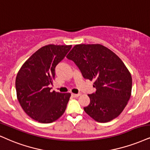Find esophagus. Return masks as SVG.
Instances as JSON below:
<instances>
[{
    "label": "esophagus",
    "mask_w": 150,
    "mask_h": 150,
    "mask_svg": "<svg viewBox=\"0 0 150 150\" xmlns=\"http://www.w3.org/2000/svg\"><path fill=\"white\" fill-rule=\"evenodd\" d=\"M71 96L73 97H79V96H81V94H74V93H72Z\"/></svg>",
    "instance_id": "esophagus-1"
}]
</instances>
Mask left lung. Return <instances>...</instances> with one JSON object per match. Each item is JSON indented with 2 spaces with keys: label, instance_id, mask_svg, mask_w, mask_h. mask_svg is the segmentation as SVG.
I'll return each instance as SVG.
<instances>
[{
  "label": "left lung",
  "instance_id": "1",
  "mask_svg": "<svg viewBox=\"0 0 150 150\" xmlns=\"http://www.w3.org/2000/svg\"><path fill=\"white\" fill-rule=\"evenodd\" d=\"M84 79L94 80L95 93L85 112L98 122H108L123 111L132 95V78L122 60L100 44H76L67 55Z\"/></svg>",
  "mask_w": 150,
  "mask_h": 150
}]
</instances>
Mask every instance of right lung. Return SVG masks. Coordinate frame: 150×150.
Segmentation results:
<instances>
[{"label":"right lung","mask_w":150,"mask_h":150,"mask_svg":"<svg viewBox=\"0 0 150 150\" xmlns=\"http://www.w3.org/2000/svg\"><path fill=\"white\" fill-rule=\"evenodd\" d=\"M71 45L49 44L38 49L20 68L16 77L17 99L24 112L40 123H51L63 115L69 92H51L55 68Z\"/></svg>","instance_id":"right-lung-1"}]
</instances>
